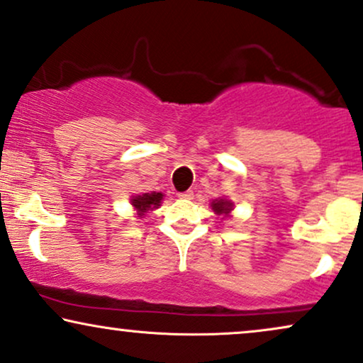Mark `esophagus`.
Returning a JSON list of instances; mask_svg holds the SVG:
<instances>
[{
    "mask_svg": "<svg viewBox=\"0 0 363 363\" xmlns=\"http://www.w3.org/2000/svg\"><path fill=\"white\" fill-rule=\"evenodd\" d=\"M180 196L182 200H193V191L191 190H188V191H183V193H180Z\"/></svg>",
    "mask_w": 363,
    "mask_h": 363,
    "instance_id": "34e87169",
    "label": "esophagus"
}]
</instances>
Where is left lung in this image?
I'll return each instance as SVG.
<instances>
[{
  "instance_id": "obj_1",
  "label": "left lung",
  "mask_w": 363,
  "mask_h": 363,
  "mask_svg": "<svg viewBox=\"0 0 363 363\" xmlns=\"http://www.w3.org/2000/svg\"><path fill=\"white\" fill-rule=\"evenodd\" d=\"M210 206H211V210H213L216 215L222 216V220L223 218H230V216H232L233 201H230L227 199H215L210 203Z\"/></svg>"
}]
</instances>
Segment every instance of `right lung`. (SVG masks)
I'll return each instance as SVG.
<instances>
[{
    "instance_id": "right-lung-1",
    "label": "right lung",
    "mask_w": 363,
    "mask_h": 363,
    "mask_svg": "<svg viewBox=\"0 0 363 363\" xmlns=\"http://www.w3.org/2000/svg\"><path fill=\"white\" fill-rule=\"evenodd\" d=\"M162 191H152V193H141V195H133L130 199L131 208H133L135 215L140 216V218H145V215L148 211L157 210L160 205H162L163 200Z\"/></svg>"
}]
</instances>
